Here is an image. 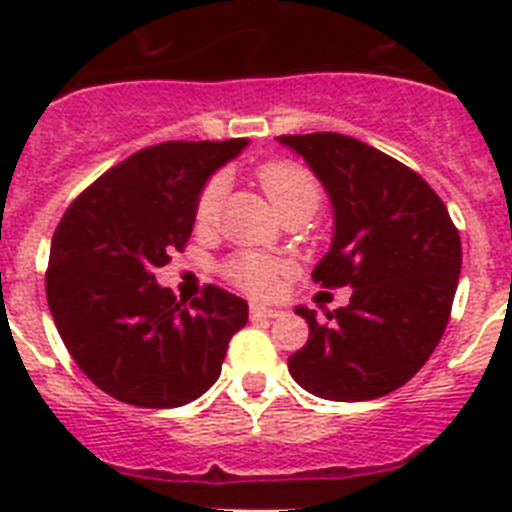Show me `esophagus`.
Segmentation results:
<instances>
[{
	"instance_id": "obj_1",
	"label": "esophagus",
	"mask_w": 512,
	"mask_h": 512,
	"mask_svg": "<svg viewBox=\"0 0 512 512\" xmlns=\"http://www.w3.org/2000/svg\"><path fill=\"white\" fill-rule=\"evenodd\" d=\"M249 316H252L255 321L279 319L281 311H276V308H265V305H252V308H249Z\"/></svg>"
}]
</instances>
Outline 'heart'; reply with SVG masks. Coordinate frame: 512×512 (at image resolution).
Masks as SVG:
<instances>
[{
	"mask_svg": "<svg viewBox=\"0 0 512 512\" xmlns=\"http://www.w3.org/2000/svg\"><path fill=\"white\" fill-rule=\"evenodd\" d=\"M257 180L263 185L265 196L271 201V207L276 212H287V209H305L308 217L316 212L321 201V188L316 183V177L311 172L292 162H271L263 164L257 172ZM220 193H223V183L212 180L204 185L199 201H196V220L199 225L212 223V217L220 204ZM281 265L271 257L263 255H239L228 263V279L233 284H239L241 289H247L249 295H271L276 284H279Z\"/></svg>",
	"mask_w": 512,
	"mask_h": 512,
	"instance_id": "1",
	"label": "heart"
}]
</instances>
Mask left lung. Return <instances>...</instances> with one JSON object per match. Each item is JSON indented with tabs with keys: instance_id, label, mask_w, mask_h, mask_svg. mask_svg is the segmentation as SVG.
I'll use <instances>...</instances> for the list:
<instances>
[{
	"instance_id": "8db88e82",
	"label": "left lung",
	"mask_w": 512,
	"mask_h": 512,
	"mask_svg": "<svg viewBox=\"0 0 512 512\" xmlns=\"http://www.w3.org/2000/svg\"><path fill=\"white\" fill-rule=\"evenodd\" d=\"M303 156L332 204L329 252L313 268L321 287H350L327 313L297 305L308 342L289 356L300 388L327 401H372L420 372L444 335L462 268L460 233L417 172L337 132L281 135Z\"/></svg>"
}]
</instances>
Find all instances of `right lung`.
Here are the masks:
<instances>
[{"label":"right lung","mask_w":512,"mask_h":512,"mask_svg":"<svg viewBox=\"0 0 512 512\" xmlns=\"http://www.w3.org/2000/svg\"><path fill=\"white\" fill-rule=\"evenodd\" d=\"M247 143L143 148L100 175L55 228L52 319L76 366L116 401L170 409L199 398L220 377L233 332L247 324L241 297L207 287L188 311L154 276L191 236L209 177Z\"/></svg>","instance_id":"right-lung-1"}]
</instances>
